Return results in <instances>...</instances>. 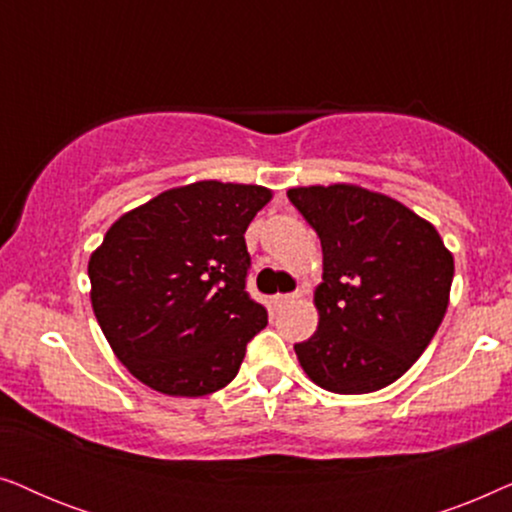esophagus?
I'll return each instance as SVG.
<instances>
[{"label":"esophagus","mask_w":512,"mask_h":512,"mask_svg":"<svg viewBox=\"0 0 512 512\" xmlns=\"http://www.w3.org/2000/svg\"><path fill=\"white\" fill-rule=\"evenodd\" d=\"M296 298H300V291H296V293H277V296H275V305L282 307V305H286V303H293V300H296Z\"/></svg>","instance_id":"obj_1"}]
</instances>
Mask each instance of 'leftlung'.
<instances>
[{"label": "left lung", "instance_id": "obj_1", "mask_svg": "<svg viewBox=\"0 0 512 512\" xmlns=\"http://www.w3.org/2000/svg\"><path fill=\"white\" fill-rule=\"evenodd\" d=\"M286 195L324 251V282L314 291L319 326L293 345L300 366L333 394L389 387L445 317L452 254L429 221L382 193L333 184Z\"/></svg>", "mask_w": 512, "mask_h": 512}]
</instances>
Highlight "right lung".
Wrapping results in <instances>:
<instances>
[{
	"label": "right lung",
	"instance_id": "1",
	"mask_svg": "<svg viewBox=\"0 0 512 512\" xmlns=\"http://www.w3.org/2000/svg\"><path fill=\"white\" fill-rule=\"evenodd\" d=\"M263 186L195 181L123 214L90 256V300L118 361L167 396L233 382L268 312L247 293Z\"/></svg>",
	"mask_w": 512,
	"mask_h": 512
}]
</instances>
